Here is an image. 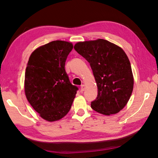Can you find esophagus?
Segmentation results:
<instances>
[{
	"label": "esophagus",
	"instance_id": "esophagus-1",
	"mask_svg": "<svg viewBox=\"0 0 158 158\" xmlns=\"http://www.w3.org/2000/svg\"><path fill=\"white\" fill-rule=\"evenodd\" d=\"M85 85H81V92H84V90H85Z\"/></svg>",
	"mask_w": 158,
	"mask_h": 158
}]
</instances>
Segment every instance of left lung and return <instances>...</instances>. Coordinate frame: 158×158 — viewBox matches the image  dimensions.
Instances as JSON below:
<instances>
[{
    "instance_id": "left-lung-1",
    "label": "left lung",
    "mask_w": 158,
    "mask_h": 158,
    "mask_svg": "<svg viewBox=\"0 0 158 158\" xmlns=\"http://www.w3.org/2000/svg\"><path fill=\"white\" fill-rule=\"evenodd\" d=\"M74 48L90 64L98 89L91 108L104 115L119 113L133 90V74L127 54L118 45L102 39L78 42Z\"/></svg>"
}]
</instances>
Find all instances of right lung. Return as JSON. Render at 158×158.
<instances>
[{
    "label": "right lung",
    "instance_id": "right-lung-1",
    "mask_svg": "<svg viewBox=\"0 0 158 158\" xmlns=\"http://www.w3.org/2000/svg\"><path fill=\"white\" fill-rule=\"evenodd\" d=\"M71 42L53 41L34 50L27 64L24 89L27 101L48 122L62 119L70 111L78 88L65 70Z\"/></svg>",
    "mask_w": 158,
    "mask_h": 158
}]
</instances>
